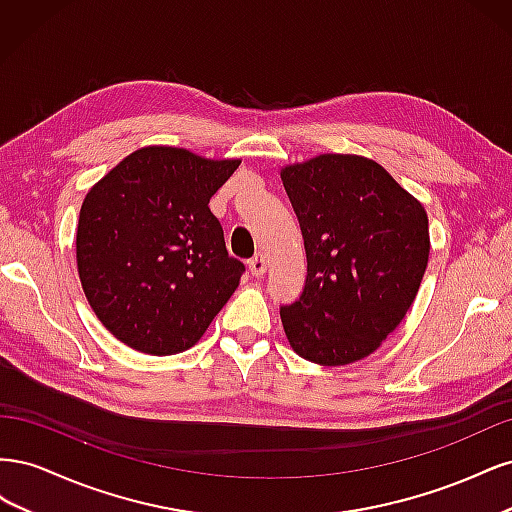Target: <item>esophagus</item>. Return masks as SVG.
<instances>
[{
  "mask_svg": "<svg viewBox=\"0 0 512 512\" xmlns=\"http://www.w3.org/2000/svg\"><path fill=\"white\" fill-rule=\"evenodd\" d=\"M247 267H250L252 275L260 277V275H265V271H267V260L262 254H256L254 258H250V262H247Z\"/></svg>",
  "mask_w": 512,
  "mask_h": 512,
  "instance_id": "esophagus-1",
  "label": "esophagus"
}]
</instances>
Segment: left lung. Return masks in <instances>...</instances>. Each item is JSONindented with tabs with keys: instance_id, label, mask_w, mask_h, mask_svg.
I'll use <instances>...</instances> for the list:
<instances>
[{
	"instance_id": "left-lung-1",
	"label": "left lung",
	"mask_w": 512,
	"mask_h": 512,
	"mask_svg": "<svg viewBox=\"0 0 512 512\" xmlns=\"http://www.w3.org/2000/svg\"><path fill=\"white\" fill-rule=\"evenodd\" d=\"M307 277L280 307L288 342L318 365L374 352L410 309L429 260L423 205L374 160L324 153L286 166Z\"/></svg>"
}]
</instances>
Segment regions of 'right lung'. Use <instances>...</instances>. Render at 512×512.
<instances>
[{"label":"right lung","instance_id":"1","mask_svg":"<svg viewBox=\"0 0 512 512\" xmlns=\"http://www.w3.org/2000/svg\"><path fill=\"white\" fill-rule=\"evenodd\" d=\"M239 160L145 147L83 200L76 262L104 327L138 352L194 346L239 286L245 265L226 250L211 196Z\"/></svg>","mask_w":512,"mask_h":512}]
</instances>
